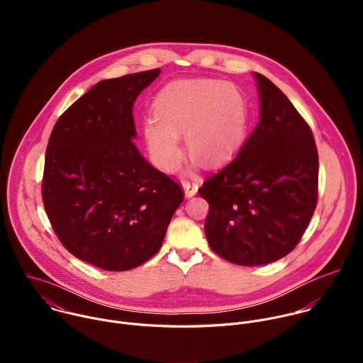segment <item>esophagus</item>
I'll list each match as a JSON object with an SVG mask.
<instances>
[{"label": "esophagus", "mask_w": 363, "mask_h": 363, "mask_svg": "<svg viewBox=\"0 0 363 363\" xmlns=\"http://www.w3.org/2000/svg\"><path fill=\"white\" fill-rule=\"evenodd\" d=\"M182 188H184V191H185L186 198H191V196H194V195L196 194V191H198V184H196L195 181L184 179V181H182Z\"/></svg>", "instance_id": "obj_1"}]
</instances>
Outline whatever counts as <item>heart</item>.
I'll return each instance as SVG.
<instances>
[{"mask_svg": "<svg viewBox=\"0 0 363 363\" xmlns=\"http://www.w3.org/2000/svg\"><path fill=\"white\" fill-rule=\"evenodd\" d=\"M153 119L143 125L149 157L158 168L171 172L182 160V133L189 153L202 164L220 165L230 160L244 139L247 106L231 83L181 80L155 99Z\"/></svg>", "mask_w": 363, "mask_h": 363, "instance_id": "b5f03b06", "label": "heart"}]
</instances>
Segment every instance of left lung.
Listing matches in <instances>:
<instances>
[{
  "label": "left lung",
  "mask_w": 363,
  "mask_h": 363,
  "mask_svg": "<svg viewBox=\"0 0 363 363\" xmlns=\"http://www.w3.org/2000/svg\"><path fill=\"white\" fill-rule=\"evenodd\" d=\"M254 77L260 122L237 157L198 189L210 203L203 230L211 250L238 266H263L287 255L318 203L312 129L272 80Z\"/></svg>",
  "instance_id": "left-lung-1"
}]
</instances>
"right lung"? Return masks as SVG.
<instances>
[{
  "label": "right lung",
  "mask_w": 363,
  "mask_h": 363,
  "mask_svg": "<svg viewBox=\"0 0 363 363\" xmlns=\"http://www.w3.org/2000/svg\"><path fill=\"white\" fill-rule=\"evenodd\" d=\"M153 69L101 80L59 118L50 135L41 194L60 242L108 272L135 269L157 254L184 192L133 143L139 93Z\"/></svg>",
  "instance_id": "add662e5"
}]
</instances>
